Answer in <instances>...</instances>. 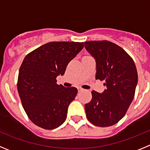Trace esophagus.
Listing matches in <instances>:
<instances>
[{
  "label": "esophagus",
  "instance_id": "esophagus-1",
  "mask_svg": "<svg viewBox=\"0 0 150 150\" xmlns=\"http://www.w3.org/2000/svg\"><path fill=\"white\" fill-rule=\"evenodd\" d=\"M83 88H81V87H78V91H83Z\"/></svg>",
  "mask_w": 150,
  "mask_h": 150
}]
</instances>
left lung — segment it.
<instances>
[{
	"label": "left lung",
	"mask_w": 150,
	"mask_h": 150,
	"mask_svg": "<svg viewBox=\"0 0 150 150\" xmlns=\"http://www.w3.org/2000/svg\"><path fill=\"white\" fill-rule=\"evenodd\" d=\"M85 48L96 62L95 78L107 86L101 94L91 91V101L85 104L86 117L96 126H111L122 119L133 100L136 66L126 52L110 41L85 42Z\"/></svg>",
	"instance_id": "left-lung-1"
}]
</instances>
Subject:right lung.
Masks as SVG:
<instances>
[{
  "instance_id": "1",
  "label": "right lung",
  "mask_w": 150,
  "mask_h": 150,
  "mask_svg": "<svg viewBox=\"0 0 150 150\" xmlns=\"http://www.w3.org/2000/svg\"><path fill=\"white\" fill-rule=\"evenodd\" d=\"M83 43L50 42L28 54L18 72L17 88L22 107L33 123L44 129L65 121L77 88L56 83L67 64L83 50Z\"/></svg>"
}]
</instances>
